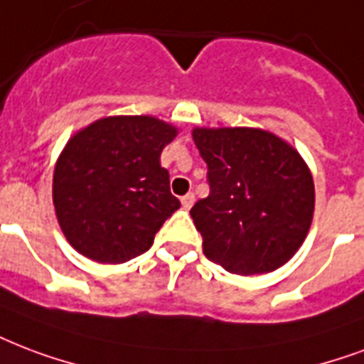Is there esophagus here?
I'll use <instances>...</instances> for the list:
<instances>
[{"label":"esophagus","mask_w":364,"mask_h":364,"mask_svg":"<svg viewBox=\"0 0 364 364\" xmlns=\"http://www.w3.org/2000/svg\"><path fill=\"white\" fill-rule=\"evenodd\" d=\"M181 204H183V210H191L194 204V194L193 193L185 194V196L181 198Z\"/></svg>","instance_id":"esophagus-1"}]
</instances>
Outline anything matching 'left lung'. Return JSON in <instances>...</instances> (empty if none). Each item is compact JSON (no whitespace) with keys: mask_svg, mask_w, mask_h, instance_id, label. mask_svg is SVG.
Wrapping results in <instances>:
<instances>
[{"mask_svg":"<svg viewBox=\"0 0 364 364\" xmlns=\"http://www.w3.org/2000/svg\"><path fill=\"white\" fill-rule=\"evenodd\" d=\"M193 139L208 164L210 194L191 210L206 257L244 277L282 267L313 221L304 158L259 127H194Z\"/></svg>","mask_w":364,"mask_h":364,"instance_id":"left-lung-1","label":"left lung"}]
</instances>
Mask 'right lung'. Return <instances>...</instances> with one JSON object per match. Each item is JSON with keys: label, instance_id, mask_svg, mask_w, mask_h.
<instances>
[{"label": "right lung", "instance_id": "right-lung-1", "mask_svg": "<svg viewBox=\"0 0 364 364\" xmlns=\"http://www.w3.org/2000/svg\"><path fill=\"white\" fill-rule=\"evenodd\" d=\"M177 127L154 116H107L76 132L53 173L60 231L82 256L124 263L154 242L181 206L160 154Z\"/></svg>", "mask_w": 364, "mask_h": 364}]
</instances>
